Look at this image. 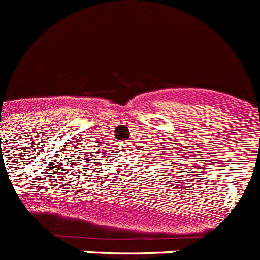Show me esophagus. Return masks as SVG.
Returning a JSON list of instances; mask_svg holds the SVG:
<instances>
[{
	"label": "esophagus",
	"instance_id": "34e87169",
	"mask_svg": "<svg viewBox=\"0 0 260 260\" xmlns=\"http://www.w3.org/2000/svg\"><path fill=\"white\" fill-rule=\"evenodd\" d=\"M129 145H130L129 143H122L121 146H120V149H122V150H127V149H130Z\"/></svg>",
	"mask_w": 260,
	"mask_h": 260
}]
</instances>
